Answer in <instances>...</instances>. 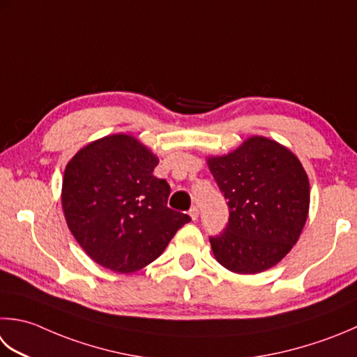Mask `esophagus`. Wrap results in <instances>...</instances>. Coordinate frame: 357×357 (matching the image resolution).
<instances>
[{"mask_svg":"<svg viewBox=\"0 0 357 357\" xmlns=\"http://www.w3.org/2000/svg\"><path fill=\"white\" fill-rule=\"evenodd\" d=\"M188 215H190V218H192L193 221H197V220H198V216H199L198 207H197V206H193V207L190 208V212H188Z\"/></svg>","mask_w":357,"mask_h":357,"instance_id":"34e87169","label":"esophagus"}]
</instances>
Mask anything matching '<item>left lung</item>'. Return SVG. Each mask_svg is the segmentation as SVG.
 <instances>
[{
	"instance_id": "1",
	"label": "left lung",
	"mask_w": 357,
	"mask_h": 357,
	"mask_svg": "<svg viewBox=\"0 0 357 357\" xmlns=\"http://www.w3.org/2000/svg\"><path fill=\"white\" fill-rule=\"evenodd\" d=\"M229 221L208 236L216 260L236 274L274 266L297 243L308 218L310 183L300 160L266 137H250L227 156L208 159Z\"/></svg>"
}]
</instances>
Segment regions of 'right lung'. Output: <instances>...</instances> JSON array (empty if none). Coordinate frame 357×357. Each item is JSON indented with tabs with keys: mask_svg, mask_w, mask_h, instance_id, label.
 <instances>
[{
	"mask_svg": "<svg viewBox=\"0 0 357 357\" xmlns=\"http://www.w3.org/2000/svg\"><path fill=\"white\" fill-rule=\"evenodd\" d=\"M158 158L135 137L113 135L69 160L61 188L68 227L100 266L121 274L145 268L192 218L167 206L170 185Z\"/></svg>",
	"mask_w": 357,
	"mask_h": 357,
	"instance_id": "1",
	"label": "right lung"
}]
</instances>
